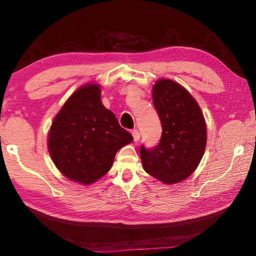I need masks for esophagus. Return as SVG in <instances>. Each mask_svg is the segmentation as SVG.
<instances>
[{"label": "esophagus", "mask_w": 256, "mask_h": 256, "mask_svg": "<svg viewBox=\"0 0 256 256\" xmlns=\"http://www.w3.org/2000/svg\"><path fill=\"white\" fill-rule=\"evenodd\" d=\"M132 136H133L134 142H138V140H140V132H138V130H133V131H132Z\"/></svg>", "instance_id": "esophagus-1"}]
</instances>
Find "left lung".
Returning <instances> with one entry per match:
<instances>
[{
    "mask_svg": "<svg viewBox=\"0 0 256 256\" xmlns=\"http://www.w3.org/2000/svg\"><path fill=\"white\" fill-rule=\"evenodd\" d=\"M152 100L162 133L152 149L140 148L144 170L164 184L184 180L196 170L206 146V125L198 104L184 86L160 79Z\"/></svg>",
    "mask_w": 256,
    "mask_h": 256,
    "instance_id": "1",
    "label": "left lung"
}]
</instances>
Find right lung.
I'll return each mask as SVG.
<instances>
[{
    "instance_id": "add662e5",
    "label": "right lung",
    "mask_w": 256,
    "mask_h": 256,
    "mask_svg": "<svg viewBox=\"0 0 256 256\" xmlns=\"http://www.w3.org/2000/svg\"><path fill=\"white\" fill-rule=\"evenodd\" d=\"M133 141L100 100V86H80L55 116L48 133V151L68 180L92 184L110 172L118 151Z\"/></svg>"
}]
</instances>
